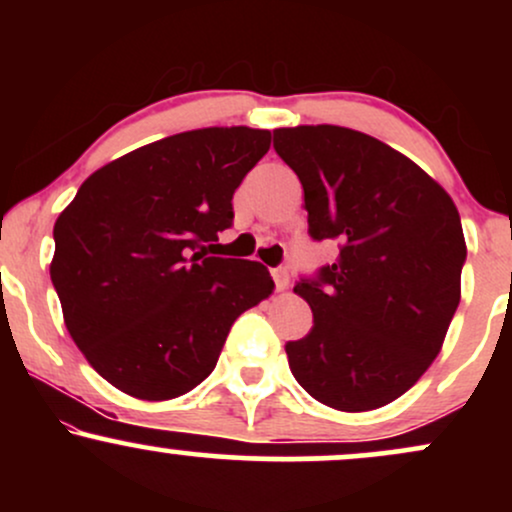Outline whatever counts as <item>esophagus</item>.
<instances>
[{
  "label": "esophagus",
  "instance_id": "1",
  "mask_svg": "<svg viewBox=\"0 0 512 512\" xmlns=\"http://www.w3.org/2000/svg\"><path fill=\"white\" fill-rule=\"evenodd\" d=\"M272 279H274V284H276V291H284V289H289V281H291V276H289V269L286 267H274L272 269Z\"/></svg>",
  "mask_w": 512,
  "mask_h": 512
}]
</instances>
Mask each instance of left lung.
<instances>
[{
  "label": "left lung",
  "instance_id": "left-lung-1",
  "mask_svg": "<svg viewBox=\"0 0 512 512\" xmlns=\"http://www.w3.org/2000/svg\"><path fill=\"white\" fill-rule=\"evenodd\" d=\"M274 149L301 180L310 238L339 245L293 286L313 310V330L286 344L293 378L332 409L385 407L426 373L460 305L467 245L455 202L356 129H274Z\"/></svg>",
  "mask_w": 512,
  "mask_h": 512
}]
</instances>
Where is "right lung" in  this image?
I'll return each mask as SVG.
<instances>
[{
  "label": "right lung",
  "instance_id": "add662e5",
  "mask_svg": "<svg viewBox=\"0 0 512 512\" xmlns=\"http://www.w3.org/2000/svg\"><path fill=\"white\" fill-rule=\"evenodd\" d=\"M269 144L250 127L173 134L96 170L60 214L50 279L64 325L117 390L149 402L190 392L238 315L272 293L264 264L207 257Z\"/></svg>",
  "mask_w": 512,
  "mask_h": 512
}]
</instances>
